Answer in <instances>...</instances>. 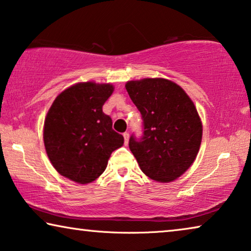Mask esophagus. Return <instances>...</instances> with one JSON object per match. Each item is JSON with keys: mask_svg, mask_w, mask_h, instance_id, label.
Masks as SVG:
<instances>
[{"mask_svg": "<svg viewBox=\"0 0 251 251\" xmlns=\"http://www.w3.org/2000/svg\"><path fill=\"white\" fill-rule=\"evenodd\" d=\"M123 136H124V140H125V144L128 143V138H129V133L128 132H125L123 134Z\"/></svg>", "mask_w": 251, "mask_h": 251, "instance_id": "obj_1", "label": "esophagus"}]
</instances>
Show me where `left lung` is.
<instances>
[{
    "instance_id": "left-lung-1",
    "label": "left lung",
    "mask_w": 251,
    "mask_h": 251,
    "mask_svg": "<svg viewBox=\"0 0 251 251\" xmlns=\"http://www.w3.org/2000/svg\"><path fill=\"white\" fill-rule=\"evenodd\" d=\"M143 119V135L129 138L141 170L153 180L169 182L195 161L203 126L192 99L167 78H143L125 85Z\"/></svg>"
}]
</instances>
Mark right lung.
Returning a JSON list of instances; mask_svg holds the SVG:
<instances>
[{
  "mask_svg": "<svg viewBox=\"0 0 251 251\" xmlns=\"http://www.w3.org/2000/svg\"><path fill=\"white\" fill-rule=\"evenodd\" d=\"M111 84L81 82L56 97L44 124V143L59 175L89 184L106 169L108 159L124 144L102 111L111 96Z\"/></svg>",
  "mask_w": 251,
  "mask_h": 251,
  "instance_id": "obj_1",
  "label": "right lung"
}]
</instances>
